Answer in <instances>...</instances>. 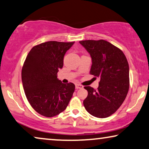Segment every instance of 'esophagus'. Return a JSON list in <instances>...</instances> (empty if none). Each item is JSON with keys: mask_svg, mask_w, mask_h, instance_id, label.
Returning <instances> with one entry per match:
<instances>
[{"mask_svg": "<svg viewBox=\"0 0 149 149\" xmlns=\"http://www.w3.org/2000/svg\"><path fill=\"white\" fill-rule=\"evenodd\" d=\"M83 88H84V86L81 85V84H75V89H81Z\"/></svg>", "mask_w": 149, "mask_h": 149, "instance_id": "34e87169", "label": "esophagus"}]
</instances>
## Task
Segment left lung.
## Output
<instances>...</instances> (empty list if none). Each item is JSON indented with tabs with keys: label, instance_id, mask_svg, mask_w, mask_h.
<instances>
[{
	"label": "left lung",
	"instance_id": "8db88e82",
	"mask_svg": "<svg viewBox=\"0 0 149 149\" xmlns=\"http://www.w3.org/2000/svg\"><path fill=\"white\" fill-rule=\"evenodd\" d=\"M79 43L90 53V74L100 78L97 90L85 86L88 96L86 110L97 118H107L120 107L130 86L129 65L123 51L104 40H85Z\"/></svg>",
	"mask_w": 149,
	"mask_h": 149
}]
</instances>
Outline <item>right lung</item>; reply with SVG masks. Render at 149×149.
I'll return each instance as SVG.
<instances>
[{"instance_id": "1", "label": "right lung", "mask_w": 149, "mask_h": 149, "mask_svg": "<svg viewBox=\"0 0 149 149\" xmlns=\"http://www.w3.org/2000/svg\"><path fill=\"white\" fill-rule=\"evenodd\" d=\"M74 43L45 42L33 47L26 57L21 72L23 89L31 106L42 116L53 117L62 112L73 96L75 85L62 83L57 72Z\"/></svg>"}]
</instances>
